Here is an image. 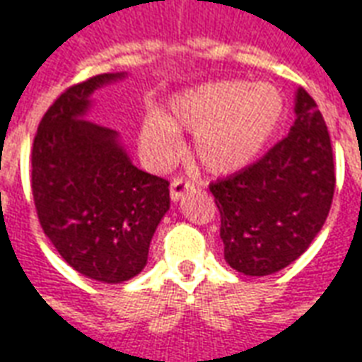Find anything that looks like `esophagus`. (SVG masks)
I'll use <instances>...</instances> for the list:
<instances>
[{
    "instance_id": "34e87169",
    "label": "esophagus",
    "mask_w": 362,
    "mask_h": 362,
    "mask_svg": "<svg viewBox=\"0 0 362 362\" xmlns=\"http://www.w3.org/2000/svg\"><path fill=\"white\" fill-rule=\"evenodd\" d=\"M193 187V181H189L185 177H175V179L171 181V187H169V194H171L173 201H179V199H181L187 191H191Z\"/></svg>"
}]
</instances>
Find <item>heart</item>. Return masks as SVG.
<instances>
[{
    "label": "heart",
    "mask_w": 362,
    "mask_h": 362,
    "mask_svg": "<svg viewBox=\"0 0 362 362\" xmlns=\"http://www.w3.org/2000/svg\"><path fill=\"white\" fill-rule=\"evenodd\" d=\"M169 120L150 112L142 124V146L158 163L181 153L179 128L194 132V150L206 169L228 173L247 165L267 146L284 115V99L271 83L243 79L209 81L173 97Z\"/></svg>",
    "instance_id": "obj_1"
}]
</instances>
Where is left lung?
<instances>
[{"label":"left lung","instance_id":"left-lung-1","mask_svg":"<svg viewBox=\"0 0 362 362\" xmlns=\"http://www.w3.org/2000/svg\"><path fill=\"white\" fill-rule=\"evenodd\" d=\"M291 132L263 158L210 183L224 259L238 273L273 275L308 250L335 191L332 138L316 101L296 93Z\"/></svg>","mask_w":362,"mask_h":362}]
</instances>
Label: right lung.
Segmentation results:
<instances>
[{
	"mask_svg": "<svg viewBox=\"0 0 362 362\" xmlns=\"http://www.w3.org/2000/svg\"><path fill=\"white\" fill-rule=\"evenodd\" d=\"M124 74H101L68 87L45 112L30 153L38 222L81 275L122 283L148 261L169 210V181L132 165L117 132L83 119L89 95Z\"/></svg>",
	"mask_w": 362,
	"mask_h": 362,
	"instance_id": "add662e5",
	"label": "right lung"
}]
</instances>
